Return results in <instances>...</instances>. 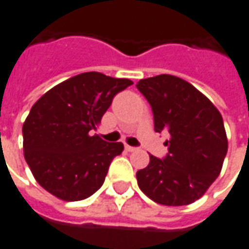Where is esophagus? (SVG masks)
Listing matches in <instances>:
<instances>
[{"label": "esophagus", "mask_w": 249, "mask_h": 249, "mask_svg": "<svg viewBox=\"0 0 249 249\" xmlns=\"http://www.w3.org/2000/svg\"><path fill=\"white\" fill-rule=\"evenodd\" d=\"M125 150H126V151H129V153H132V151H136V150H138V147L125 146Z\"/></svg>", "instance_id": "1"}]
</instances>
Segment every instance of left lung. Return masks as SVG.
Wrapping results in <instances>:
<instances>
[{
  "label": "left lung",
  "mask_w": 249,
  "mask_h": 249,
  "mask_svg": "<svg viewBox=\"0 0 249 249\" xmlns=\"http://www.w3.org/2000/svg\"><path fill=\"white\" fill-rule=\"evenodd\" d=\"M138 89L150 103L155 132L165 131L166 157L150 155L136 173L139 188L165 206H185L215 181L228 153L224 120L200 91L172 75L142 79Z\"/></svg>",
  "instance_id": "1"
}]
</instances>
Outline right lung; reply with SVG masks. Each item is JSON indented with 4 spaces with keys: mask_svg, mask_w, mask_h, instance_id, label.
I'll return each instance as SVG.
<instances>
[{
    "mask_svg": "<svg viewBox=\"0 0 249 249\" xmlns=\"http://www.w3.org/2000/svg\"><path fill=\"white\" fill-rule=\"evenodd\" d=\"M132 84L129 79L86 72L60 83L35 102L23 124V148L42 188L76 202L102 187L124 144L105 142L91 131L101 124L113 98Z\"/></svg>",
    "mask_w": 249,
    "mask_h": 249,
    "instance_id": "add662e5",
    "label": "right lung"
}]
</instances>
